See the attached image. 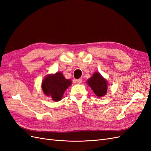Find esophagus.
<instances>
[{"label": "esophagus", "mask_w": 151, "mask_h": 151, "mask_svg": "<svg viewBox=\"0 0 151 151\" xmlns=\"http://www.w3.org/2000/svg\"><path fill=\"white\" fill-rule=\"evenodd\" d=\"M77 83H82V79H77Z\"/></svg>", "instance_id": "esophagus-1"}]
</instances>
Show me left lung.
I'll return each mask as SVG.
<instances>
[{
	"instance_id": "left-lung-1",
	"label": "left lung",
	"mask_w": 151,
	"mask_h": 151,
	"mask_svg": "<svg viewBox=\"0 0 151 151\" xmlns=\"http://www.w3.org/2000/svg\"><path fill=\"white\" fill-rule=\"evenodd\" d=\"M88 84L98 97H102L107 93L108 81L98 72L94 73L93 76L88 79Z\"/></svg>"
}]
</instances>
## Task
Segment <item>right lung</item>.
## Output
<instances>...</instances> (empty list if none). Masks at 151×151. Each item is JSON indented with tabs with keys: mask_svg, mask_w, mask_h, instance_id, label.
<instances>
[{
	"mask_svg": "<svg viewBox=\"0 0 151 151\" xmlns=\"http://www.w3.org/2000/svg\"><path fill=\"white\" fill-rule=\"evenodd\" d=\"M71 84V81L66 79L61 72H57L47 76L43 80L42 89L45 94L51 97L53 101H58Z\"/></svg>",
	"mask_w": 151,
	"mask_h": 151,
	"instance_id": "right-lung-1",
	"label": "right lung"
}]
</instances>
